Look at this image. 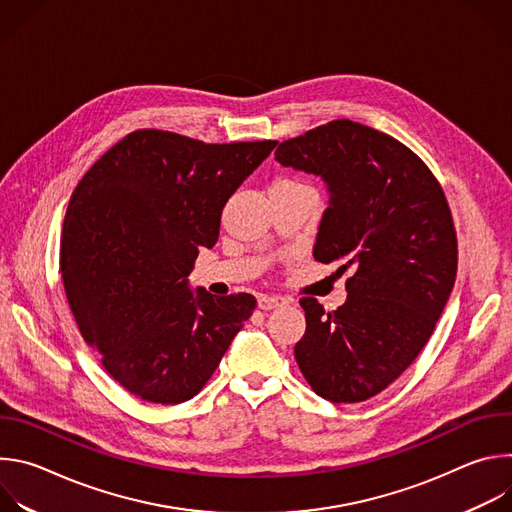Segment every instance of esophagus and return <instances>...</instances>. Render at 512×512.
<instances>
[{"instance_id":"obj_1","label":"esophagus","mask_w":512,"mask_h":512,"mask_svg":"<svg viewBox=\"0 0 512 512\" xmlns=\"http://www.w3.org/2000/svg\"><path fill=\"white\" fill-rule=\"evenodd\" d=\"M287 300L281 296H259V308L261 310H273L279 306H285Z\"/></svg>"}]
</instances>
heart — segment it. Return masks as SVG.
I'll use <instances>...</instances> for the list:
<instances>
[{
  "label": "heart",
  "instance_id": "obj_1",
  "mask_svg": "<svg viewBox=\"0 0 512 512\" xmlns=\"http://www.w3.org/2000/svg\"><path fill=\"white\" fill-rule=\"evenodd\" d=\"M273 186H281V188H308L310 184L298 176H285L273 182Z\"/></svg>",
  "mask_w": 512,
  "mask_h": 512
}]
</instances>
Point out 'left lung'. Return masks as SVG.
<instances>
[{"mask_svg":"<svg viewBox=\"0 0 512 512\" xmlns=\"http://www.w3.org/2000/svg\"><path fill=\"white\" fill-rule=\"evenodd\" d=\"M275 160L324 178L330 206L314 259L350 271L340 308L300 300L298 367L332 403L367 401L407 371L452 294L458 239L446 194L407 145L350 119L281 141Z\"/></svg>","mask_w":512,"mask_h":512,"instance_id":"1","label":"left lung"}]
</instances>
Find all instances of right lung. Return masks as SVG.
I'll list each match as a JSON object with an SVG mask.
<instances>
[{
	"label": "right lung",
	"instance_id": "right-lung-1",
	"mask_svg": "<svg viewBox=\"0 0 512 512\" xmlns=\"http://www.w3.org/2000/svg\"><path fill=\"white\" fill-rule=\"evenodd\" d=\"M277 141L204 143L137 129L83 176L66 208L60 271L85 342L131 395L192 399L251 318V294L188 289L227 200Z\"/></svg>",
	"mask_w": 512,
	"mask_h": 512
}]
</instances>
